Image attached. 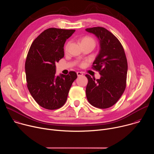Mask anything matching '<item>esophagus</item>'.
<instances>
[{
	"mask_svg": "<svg viewBox=\"0 0 154 154\" xmlns=\"http://www.w3.org/2000/svg\"><path fill=\"white\" fill-rule=\"evenodd\" d=\"M77 76H78V77L82 76V75H83V72H77Z\"/></svg>",
	"mask_w": 154,
	"mask_h": 154,
	"instance_id": "34e87169",
	"label": "esophagus"
}]
</instances>
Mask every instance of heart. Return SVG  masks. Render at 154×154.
<instances>
[{
	"label": "heart",
	"instance_id": "heart-1",
	"mask_svg": "<svg viewBox=\"0 0 154 154\" xmlns=\"http://www.w3.org/2000/svg\"><path fill=\"white\" fill-rule=\"evenodd\" d=\"M94 42V43L95 44L94 40L92 38L88 37V36H86V37H84V38H82V42ZM68 45H69V43L68 44L67 46H66V48H68ZM84 65H85V63H84V62H82V63H80V66H83Z\"/></svg>",
	"mask_w": 154,
	"mask_h": 154
}]
</instances>
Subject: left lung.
<instances>
[{
	"mask_svg": "<svg viewBox=\"0 0 154 154\" xmlns=\"http://www.w3.org/2000/svg\"><path fill=\"white\" fill-rule=\"evenodd\" d=\"M99 39L100 51L93 63L92 68L101 77L96 80L88 74L86 98L93 106L107 108L115 105L122 95L126 87L127 61L124 48L118 39L103 27L86 29Z\"/></svg>",
	"mask_w": 154,
	"mask_h": 154,
	"instance_id": "8db88e82",
	"label": "left lung"
}]
</instances>
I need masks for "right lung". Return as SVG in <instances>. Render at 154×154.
I'll return each mask as SVG.
<instances>
[{
	"label": "right lung",
	"mask_w": 154,
	"mask_h": 154,
	"mask_svg": "<svg viewBox=\"0 0 154 154\" xmlns=\"http://www.w3.org/2000/svg\"><path fill=\"white\" fill-rule=\"evenodd\" d=\"M50 28L42 32L32 42L26 64L27 86L33 98L41 106L48 109L61 107L77 74L55 75V63L64 57V45L75 32Z\"/></svg>",
	"instance_id": "add662e5"
}]
</instances>
